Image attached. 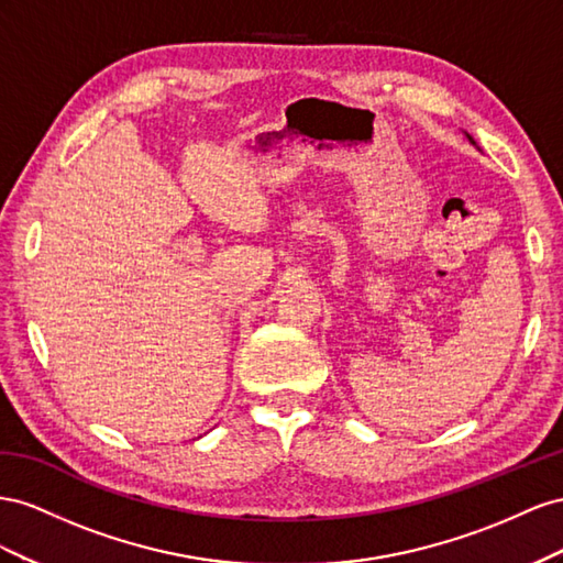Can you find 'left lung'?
Returning <instances> with one entry per match:
<instances>
[{
  "instance_id": "8db88e82",
  "label": "left lung",
  "mask_w": 563,
  "mask_h": 563,
  "mask_svg": "<svg viewBox=\"0 0 563 563\" xmlns=\"http://www.w3.org/2000/svg\"><path fill=\"white\" fill-rule=\"evenodd\" d=\"M467 139H470V143H474V146H476V141H474V139H472V136H470V134H467Z\"/></svg>"
}]
</instances>
